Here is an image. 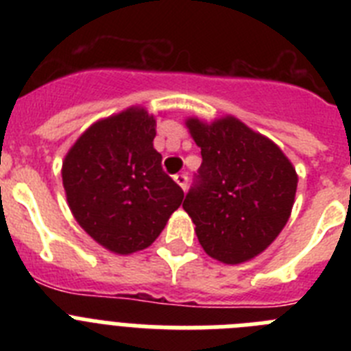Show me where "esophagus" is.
<instances>
[{"label": "esophagus", "mask_w": 351, "mask_h": 351, "mask_svg": "<svg viewBox=\"0 0 351 351\" xmlns=\"http://www.w3.org/2000/svg\"><path fill=\"white\" fill-rule=\"evenodd\" d=\"M173 179H176V182L181 186L182 190H186V188H188V173H178V176H176Z\"/></svg>", "instance_id": "1"}]
</instances>
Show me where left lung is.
Here are the masks:
<instances>
[{"mask_svg": "<svg viewBox=\"0 0 351 351\" xmlns=\"http://www.w3.org/2000/svg\"><path fill=\"white\" fill-rule=\"evenodd\" d=\"M202 154L184 210L213 258L241 263L262 253L290 218L297 173L281 149L235 117L188 121Z\"/></svg>", "mask_w": 351, "mask_h": 351, "instance_id": "left-lung-1", "label": "left lung"}]
</instances>
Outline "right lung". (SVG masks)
I'll list each match as a JSON object with an SVG mask.
<instances>
[{"label": "right lung", "mask_w": 351, "mask_h": 351, "mask_svg": "<svg viewBox=\"0 0 351 351\" xmlns=\"http://www.w3.org/2000/svg\"><path fill=\"white\" fill-rule=\"evenodd\" d=\"M154 135V117L128 108L84 132L64 158L63 186L77 223L119 255L151 246L184 197L161 169Z\"/></svg>", "instance_id": "1"}]
</instances>
